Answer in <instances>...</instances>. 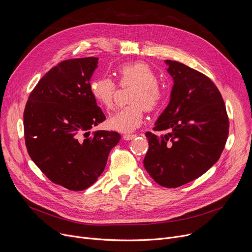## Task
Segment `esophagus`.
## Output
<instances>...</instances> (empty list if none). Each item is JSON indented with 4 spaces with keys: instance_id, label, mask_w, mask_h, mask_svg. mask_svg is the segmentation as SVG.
Returning <instances> with one entry per match:
<instances>
[{
    "instance_id": "34e87169",
    "label": "esophagus",
    "mask_w": 252,
    "mask_h": 252,
    "mask_svg": "<svg viewBox=\"0 0 252 252\" xmlns=\"http://www.w3.org/2000/svg\"><path fill=\"white\" fill-rule=\"evenodd\" d=\"M123 138H124V140H126V141H129V140H133L134 138H136V135H133V134H125V135L123 136Z\"/></svg>"
}]
</instances>
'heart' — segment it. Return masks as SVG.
<instances>
[{
    "label": "heart",
    "instance_id": "1",
    "mask_svg": "<svg viewBox=\"0 0 252 252\" xmlns=\"http://www.w3.org/2000/svg\"><path fill=\"white\" fill-rule=\"evenodd\" d=\"M116 74L121 85H135L128 101L131 103L118 109L108 118L110 128L123 133L133 131L144 119L145 110L153 111L161 105L164 93L158 85L156 73L145 62H130L119 65ZM116 86L108 77L96 78L90 84V92L95 101L106 109L113 106Z\"/></svg>",
    "mask_w": 252,
    "mask_h": 252
}]
</instances>
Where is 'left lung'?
Here are the masks:
<instances>
[{
  "label": "left lung",
  "mask_w": 252,
  "mask_h": 252,
  "mask_svg": "<svg viewBox=\"0 0 252 252\" xmlns=\"http://www.w3.org/2000/svg\"><path fill=\"white\" fill-rule=\"evenodd\" d=\"M173 77L169 103L146 133L149 149L144 166L151 178L165 188L187 184L213 166L223 150L229 119L216 85L201 72L183 63L165 60Z\"/></svg>",
  "instance_id": "8db88e82"
}]
</instances>
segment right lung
I'll list each match as a JSON object with an SVG mask.
<instances>
[{"mask_svg":"<svg viewBox=\"0 0 252 252\" xmlns=\"http://www.w3.org/2000/svg\"><path fill=\"white\" fill-rule=\"evenodd\" d=\"M98 60L69 59L51 68L31 93L23 114L32 161L53 183L72 191L85 190L98 180L121 140L116 131L91 134L106 118L90 92Z\"/></svg>","mask_w":252,"mask_h":252,"instance_id":"add662e5","label":"right lung"}]
</instances>
